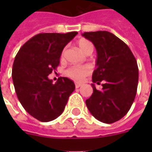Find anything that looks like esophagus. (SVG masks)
Returning a JSON list of instances; mask_svg holds the SVG:
<instances>
[{
  "label": "esophagus",
  "mask_w": 152,
  "mask_h": 152,
  "mask_svg": "<svg viewBox=\"0 0 152 152\" xmlns=\"http://www.w3.org/2000/svg\"><path fill=\"white\" fill-rule=\"evenodd\" d=\"M81 85H81V84H79V83H75V87H76V88H79Z\"/></svg>",
  "instance_id": "esophagus-1"
}]
</instances>
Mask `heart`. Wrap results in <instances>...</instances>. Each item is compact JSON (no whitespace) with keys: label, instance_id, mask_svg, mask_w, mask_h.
I'll return each mask as SVG.
<instances>
[{"label":"heart","instance_id":"heart-1","mask_svg":"<svg viewBox=\"0 0 152 152\" xmlns=\"http://www.w3.org/2000/svg\"><path fill=\"white\" fill-rule=\"evenodd\" d=\"M77 45L79 46V50L86 55L88 53H92V51L94 50L93 44L86 39H80L79 40H78ZM64 52L65 50H63V52L61 53V57H63ZM91 67L88 66H72L69 68H67L66 74L73 80L79 81L84 79L85 76H87L91 73Z\"/></svg>","mask_w":152,"mask_h":152}]
</instances>
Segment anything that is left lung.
Returning <instances> with one entry per match:
<instances>
[{
  "label": "left lung",
  "instance_id": "left-lung-1",
  "mask_svg": "<svg viewBox=\"0 0 152 152\" xmlns=\"http://www.w3.org/2000/svg\"><path fill=\"white\" fill-rule=\"evenodd\" d=\"M97 52L96 68L92 74L93 93L85 101L91 113L105 124L120 120L129 111L136 96L139 79L137 61L129 47L108 31L85 32ZM102 84L98 91L94 83Z\"/></svg>",
  "mask_w": 152,
  "mask_h": 152
}]
</instances>
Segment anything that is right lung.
<instances>
[{
    "mask_svg": "<svg viewBox=\"0 0 152 152\" xmlns=\"http://www.w3.org/2000/svg\"><path fill=\"white\" fill-rule=\"evenodd\" d=\"M77 34H38L16 55L12 76L17 96L27 113L40 122L59 117L75 90L71 79L60 77L53 84L48 75L58 67L63 48Z\"/></svg>",
    "mask_w": 152,
    "mask_h": 152,
    "instance_id": "1",
    "label": "right lung"
}]
</instances>
